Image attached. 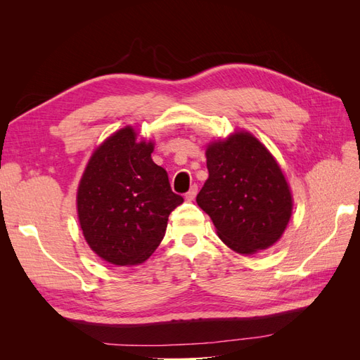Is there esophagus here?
<instances>
[{"label":"esophagus","instance_id":"34e87169","mask_svg":"<svg viewBox=\"0 0 360 360\" xmlns=\"http://www.w3.org/2000/svg\"><path fill=\"white\" fill-rule=\"evenodd\" d=\"M198 193V186L197 184H192L191 189L186 192V195H184V198H186V201H193L195 197H197Z\"/></svg>","mask_w":360,"mask_h":360}]
</instances>
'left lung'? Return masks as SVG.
Returning <instances> with one entry per match:
<instances>
[{
  "label": "left lung",
  "mask_w": 360,
  "mask_h": 360,
  "mask_svg": "<svg viewBox=\"0 0 360 360\" xmlns=\"http://www.w3.org/2000/svg\"><path fill=\"white\" fill-rule=\"evenodd\" d=\"M205 156L209 179L197 202L221 240L238 254L276 243L290 221L292 200L274 156L248 132L210 144Z\"/></svg>",
  "instance_id": "left-lung-1"
}]
</instances>
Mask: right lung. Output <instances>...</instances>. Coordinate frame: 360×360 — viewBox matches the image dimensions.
<instances>
[{
	"label": "right lung",
	"mask_w": 360,
	"mask_h": 360,
	"mask_svg": "<svg viewBox=\"0 0 360 360\" xmlns=\"http://www.w3.org/2000/svg\"><path fill=\"white\" fill-rule=\"evenodd\" d=\"M153 144L118 130L94 151L78 188V217L86 243L105 261L134 266L162 242L168 216L183 202L168 174L151 159Z\"/></svg>",
	"instance_id": "obj_1"
}]
</instances>
